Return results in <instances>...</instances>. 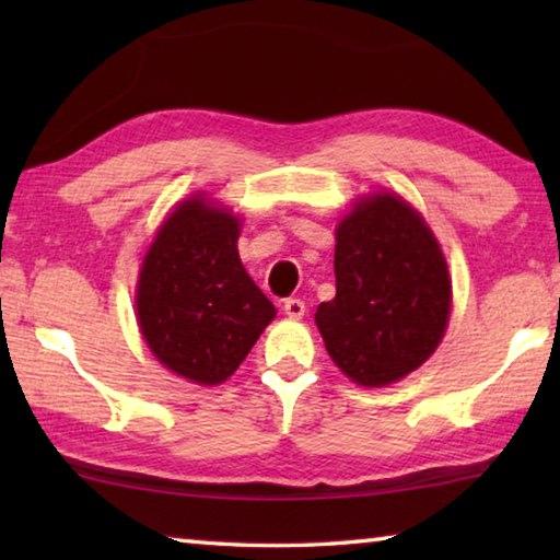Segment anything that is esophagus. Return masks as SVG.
Masks as SVG:
<instances>
[{"instance_id": "esophagus-1", "label": "esophagus", "mask_w": 560, "mask_h": 560, "mask_svg": "<svg viewBox=\"0 0 560 560\" xmlns=\"http://www.w3.org/2000/svg\"><path fill=\"white\" fill-rule=\"evenodd\" d=\"M283 314L289 318H303V314H306V303L301 299H287L283 301Z\"/></svg>"}]
</instances>
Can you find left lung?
Masks as SVG:
<instances>
[{"mask_svg":"<svg viewBox=\"0 0 560 560\" xmlns=\"http://www.w3.org/2000/svg\"><path fill=\"white\" fill-rule=\"evenodd\" d=\"M336 299L316 326L350 381H400L440 346L450 320L447 261L428 222L393 192L353 205L336 230Z\"/></svg>","mask_w":560,"mask_h":560,"instance_id":"obj_1","label":"left lung"}]
</instances>
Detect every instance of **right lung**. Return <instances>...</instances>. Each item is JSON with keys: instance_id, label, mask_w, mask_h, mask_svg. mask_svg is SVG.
I'll return each mask as SVG.
<instances>
[{"instance_id": "1", "label": "right lung", "mask_w": 560, "mask_h": 560, "mask_svg": "<svg viewBox=\"0 0 560 560\" xmlns=\"http://www.w3.org/2000/svg\"><path fill=\"white\" fill-rule=\"evenodd\" d=\"M240 217L192 195L160 226L138 277L140 334L167 371L220 385L277 316L242 267Z\"/></svg>"}]
</instances>
